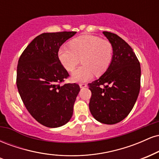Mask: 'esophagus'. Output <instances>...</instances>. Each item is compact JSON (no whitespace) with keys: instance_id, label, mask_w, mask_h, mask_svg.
I'll return each instance as SVG.
<instances>
[{"instance_id":"34e87169","label":"esophagus","mask_w":159,"mask_h":159,"mask_svg":"<svg viewBox=\"0 0 159 159\" xmlns=\"http://www.w3.org/2000/svg\"><path fill=\"white\" fill-rule=\"evenodd\" d=\"M79 86H80V87H81V88H84V87H87V84H84V83H81L79 84Z\"/></svg>"}]
</instances>
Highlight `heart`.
I'll use <instances>...</instances> for the list:
<instances>
[{"label": "heart", "instance_id": "1", "mask_svg": "<svg viewBox=\"0 0 159 159\" xmlns=\"http://www.w3.org/2000/svg\"><path fill=\"white\" fill-rule=\"evenodd\" d=\"M57 56L63 66L72 72L81 58L83 65L72 75L76 82L86 81L94 74L101 75L110 66L113 58V47L108 41L93 35H83L75 38L69 46H61Z\"/></svg>", "mask_w": 159, "mask_h": 159}]
</instances>
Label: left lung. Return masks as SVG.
I'll return each instance as SVG.
<instances>
[{
  "instance_id": "left-lung-1",
  "label": "left lung",
  "mask_w": 159,
  "mask_h": 159,
  "mask_svg": "<svg viewBox=\"0 0 159 159\" xmlns=\"http://www.w3.org/2000/svg\"><path fill=\"white\" fill-rule=\"evenodd\" d=\"M103 34L113 47L109 68L98 79L88 84L92 96L91 114L104 124H116L129 115L135 104L140 88V66L126 42L113 33Z\"/></svg>"
}]
</instances>
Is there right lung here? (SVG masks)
Returning <instances> with one entry per match:
<instances>
[{
	"instance_id": "1",
	"label": "right lung",
	"mask_w": 159,
	"mask_h": 159,
	"mask_svg": "<svg viewBox=\"0 0 159 159\" xmlns=\"http://www.w3.org/2000/svg\"><path fill=\"white\" fill-rule=\"evenodd\" d=\"M75 31L44 33L27 46L19 57L16 84L24 105L40 124L65 125L73 114L80 87L60 84L69 75L57 56L58 49Z\"/></svg>"
}]
</instances>
